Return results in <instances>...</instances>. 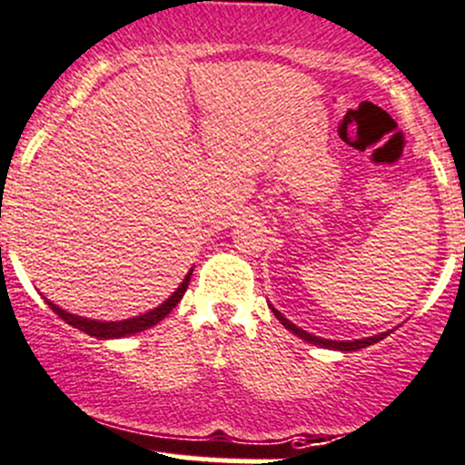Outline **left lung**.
I'll use <instances>...</instances> for the list:
<instances>
[{"mask_svg":"<svg viewBox=\"0 0 465 465\" xmlns=\"http://www.w3.org/2000/svg\"><path fill=\"white\" fill-rule=\"evenodd\" d=\"M271 309H272V313H275V318L280 320V322L284 324V327L289 329L291 333H295V336H300L311 344H318V347H327V349H338V351H358V349L370 347V344H374V342H378V340L387 338L391 333V331H385V333H378V336H370V338H362V340H347V342H342V340H324V338H318V336H311V333H306L304 329L295 327V324L291 322V320H286L284 315H282L280 311H277L272 304H271Z\"/></svg>","mask_w":465,"mask_h":465,"instance_id":"1","label":"left lung"}]
</instances>
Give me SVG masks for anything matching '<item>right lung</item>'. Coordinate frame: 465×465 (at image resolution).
Returning <instances> with one entry per match:
<instances>
[{"label":"right lung","instance_id":"1","mask_svg":"<svg viewBox=\"0 0 465 465\" xmlns=\"http://www.w3.org/2000/svg\"><path fill=\"white\" fill-rule=\"evenodd\" d=\"M190 275H193V271L185 275V280L181 282L179 289L174 291V293L170 295V298L165 300V302L156 306V309L147 311V313L143 315H136V318H129V320H121V322H100V320H89V318H83V315H74L69 313V311L60 309V306H55L54 302H49L46 300V304L54 309V313L60 315L62 320H64L66 324H71L74 329H80V331H84L87 336H94V338H100V340H109V338H125V336H132V333H141L145 331V329L154 327L156 322H161L163 318H165L167 313H170L172 309H174L176 304L181 302V298H183L185 289H188L190 284Z\"/></svg>","mask_w":465,"mask_h":465}]
</instances>
